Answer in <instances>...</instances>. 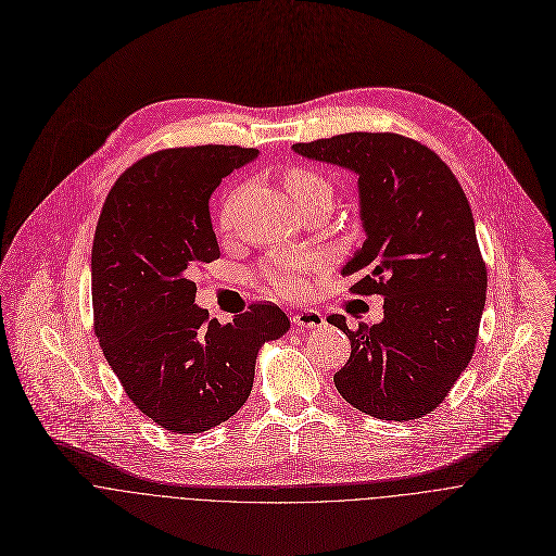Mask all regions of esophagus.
Returning a JSON list of instances; mask_svg holds the SVG:
<instances>
[{
	"label": "esophagus",
	"mask_w": 556,
	"mask_h": 556,
	"mask_svg": "<svg viewBox=\"0 0 556 556\" xmlns=\"http://www.w3.org/2000/svg\"><path fill=\"white\" fill-rule=\"evenodd\" d=\"M292 323L299 325V327H305V329H318V327H325V318L320 312L316 309H301L292 316Z\"/></svg>",
	"instance_id": "34e87169"
}]
</instances>
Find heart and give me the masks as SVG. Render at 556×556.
<instances>
[{
    "mask_svg": "<svg viewBox=\"0 0 556 556\" xmlns=\"http://www.w3.org/2000/svg\"><path fill=\"white\" fill-rule=\"evenodd\" d=\"M286 185L292 199L303 205L305 201L318 197V194H331V185L314 169L309 167H290L286 172ZM231 205L223 212V225H229ZM264 279L268 288L281 296H299L305 290V277H303V264L294 260H279L264 268Z\"/></svg>",
    "mask_w": 556,
    "mask_h": 556,
    "instance_id": "heart-1",
    "label": "heart"
}]
</instances>
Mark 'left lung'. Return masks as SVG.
<instances>
[{
	"label": "left lung",
	"instance_id": "1",
	"mask_svg": "<svg viewBox=\"0 0 556 556\" xmlns=\"http://www.w3.org/2000/svg\"><path fill=\"white\" fill-rule=\"evenodd\" d=\"M292 150L357 176L364 244L342 266L351 288L382 294L384 318L351 331L333 376L342 400L382 421L430 415L467 368L486 299V268L460 182L428 146L397 132H344Z\"/></svg>",
	"mask_w": 556,
	"mask_h": 556
}]
</instances>
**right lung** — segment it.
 Returning a JSON list of instances; mask_svg holds the SVG:
<instances>
[{"label": "right lung", "instance_id": "right-lung-1", "mask_svg": "<svg viewBox=\"0 0 556 556\" xmlns=\"http://www.w3.org/2000/svg\"><path fill=\"white\" fill-rule=\"evenodd\" d=\"M260 150L194 146L152 152L111 188L91 251L93 320L128 400L174 434H201L249 400L264 342L290 329L273 303L223 325L199 307L190 275L220 257L210 199Z\"/></svg>", "mask_w": 556, "mask_h": 556}]
</instances>
